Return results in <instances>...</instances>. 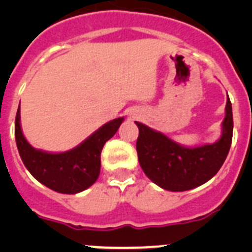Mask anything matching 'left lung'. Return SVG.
Returning <instances> with one entry per match:
<instances>
[{"mask_svg": "<svg viewBox=\"0 0 252 252\" xmlns=\"http://www.w3.org/2000/svg\"><path fill=\"white\" fill-rule=\"evenodd\" d=\"M138 159L150 180L169 191H185L205 184L224 163L233 138V113L229 97L225 105L220 138L213 144L187 147L161 131L135 122Z\"/></svg>", "mask_w": 252, "mask_h": 252, "instance_id": "1", "label": "left lung"}]
</instances>
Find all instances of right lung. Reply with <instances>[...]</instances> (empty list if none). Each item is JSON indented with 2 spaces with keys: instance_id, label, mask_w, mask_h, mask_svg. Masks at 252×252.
Masks as SVG:
<instances>
[{
  "instance_id": "add662e5",
  "label": "right lung",
  "mask_w": 252,
  "mask_h": 252,
  "mask_svg": "<svg viewBox=\"0 0 252 252\" xmlns=\"http://www.w3.org/2000/svg\"><path fill=\"white\" fill-rule=\"evenodd\" d=\"M123 117L103 124L77 147L65 152L36 150L27 141L20 126V110L16 116V142L23 163L32 177L50 189L62 194H77L97 180L101 151L121 126Z\"/></svg>"
}]
</instances>
